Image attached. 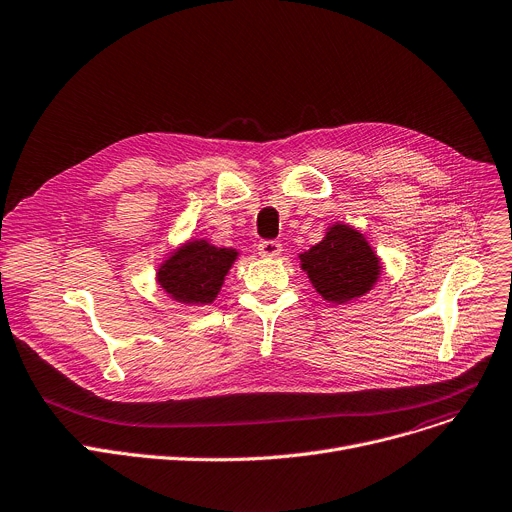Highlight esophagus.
I'll return each instance as SVG.
<instances>
[{
	"label": "esophagus",
	"instance_id": "obj_1",
	"mask_svg": "<svg viewBox=\"0 0 512 512\" xmlns=\"http://www.w3.org/2000/svg\"><path fill=\"white\" fill-rule=\"evenodd\" d=\"M257 251H259V255L265 257V259H276V257H280V253H282V245H280L278 241H261V243L257 245Z\"/></svg>",
	"mask_w": 512,
	"mask_h": 512
}]
</instances>
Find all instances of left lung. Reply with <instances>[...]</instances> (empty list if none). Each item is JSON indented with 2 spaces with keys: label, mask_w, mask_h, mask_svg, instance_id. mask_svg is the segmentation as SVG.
I'll use <instances>...</instances> for the list:
<instances>
[{
  "label": "left lung",
  "mask_w": 512,
  "mask_h": 512,
  "mask_svg": "<svg viewBox=\"0 0 512 512\" xmlns=\"http://www.w3.org/2000/svg\"><path fill=\"white\" fill-rule=\"evenodd\" d=\"M298 259L317 294L331 304H350L366 296L383 271L381 257L366 236L344 222L327 226L323 241Z\"/></svg>",
  "instance_id": "8db88e82"
}]
</instances>
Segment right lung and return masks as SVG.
Returning a JSON list of instances; mask_svg holds the SVG:
<instances>
[{
  "mask_svg": "<svg viewBox=\"0 0 512 512\" xmlns=\"http://www.w3.org/2000/svg\"><path fill=\"white\" fill-rule=\"evenodd\" d=\"M238 255L236 249L218 247L208 238H189L158 263L156 282L175 302L208 306L218 298Z\"/></svg>",
  "mask_w": 512,
  "mask_h": 512,
  "instance_id": "1",
  "label": "right lung"
}]
</instances>
